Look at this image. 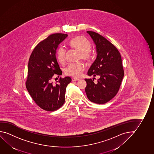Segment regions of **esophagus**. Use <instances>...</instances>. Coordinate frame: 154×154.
Wrapping results in <instances>:
<instances>
[{
	"instance_id": "34e87169",
	"label": "esophagus",
	"mask_w": 154,
	"mask_h": 154,
	"mask_svg": "<svg viewBox=\"0 0 154 154\" xmlns=\"http://www.w3.org/2000/svg\"><path fill=\"white\" fill-rule=\"evenodd\" d=\"M79 79H78V78H72V82H74V81H79Z\"/></svg>"
}]
</instances>
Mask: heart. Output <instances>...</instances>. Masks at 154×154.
Returning <instances> with one entry per match:
<instances>
[{"label":"heart","mask_w":154,"mask_h":154,"mask_svg":"<svg viewBox=\"0 0 154 154\" xmlns=\"http://www.w3.org/2000/svg\"><path fill=\"white\" fill-rule=\"evenodd\" d=\"M69 44L72 48L79 52V60L82 59L84 61L89 63L93 58L92 53L90 50L92 47L90 42L82 35H79L72 38ZM66 59V51L64 48H60L57 52V59L61 64H64ZM85 69V66L82 63H71L65 69L64 71L66 75L78 77Z\"/></svg>","instance_id":"1"}]
</instances>
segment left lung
I'll return each mask as SVG.
<instances>
[{
  "label": "left lung",
  "mask_w": 154,
  "mask_h": 154,
  "mask_svg": "<svg viewBox=\"0 0 154 154\" xmlns=\"http://www.w3.org/2000/svg\"><path fill=\"white\" fill-rule=\"evenodd\" d=\"M95 45L97 57L90 67L89 76H99L97 83L94 79H85L86 94L91 102L104 104L117 94L124 77L122 57L112 44L99 33L87 31Z\"/></svg>",
  "instance_id": "8db88e82"
}]
</instances>
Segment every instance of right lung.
<instances>
[{
  "label": "right lung",
  "instance_id": "right-lung-1",
  "mask_svg": "<svg viewBox=\"0 0 154 154\" xmlns=\"http://www.w3.org/2000/svg\"><path fill=\"white\" fill-rule=\"evenodd\" d=\"M67 37L63 33L49 35L35 46L29 60L26 89L36 104L46 111L57 110L63 105L66 86L71 82L69 77L60 78L55 83L52 82L54 75L62 73L56 52Z\"/></svg>",
  "mask_w": 154,
  "mask_h": 154
}]
</instances>
